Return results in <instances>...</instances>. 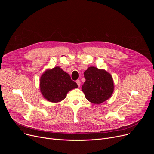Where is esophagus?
I'll list each match as a JSON object with an SVG mask.
<instances>
[{"label":"esophagus","mask_w":154,"mask_h":154,"mask_svg":"<svg viewBox=\"0 0 154 154\" xmlns=\"http://www.w3.org/2000/svg\"><path fill=\"white\" fill-rule=\"evenodd\" d=\"M76 83L77 84V85H78V86H79V87H80V81L79 80H77V81H76Z\"/></svg>","instance_id":"esophagus-1"}]
</instances>
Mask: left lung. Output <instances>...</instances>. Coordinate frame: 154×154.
<instances>
[{"mask_svg":"<svg viewBox=\"0 0 154 154\" xmlns=\"http://www.w3.org/2000/svg\"><path fill=\"white\" fill-rule=\"evenodd\" d=\"M84 74L85 82L82 90L88 101L100 104L110 98L114 92V82L110 73L92 66L88 67Z\"/></svg>","mask_w":154,"mask_h":154,"instance_id":"8db88e82","label":"left lung"}]
</instances>
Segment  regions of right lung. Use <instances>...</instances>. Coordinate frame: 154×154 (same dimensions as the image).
I'll return each mask as SVG.
<instances>
[{"label": "right lung", "mask_w": 154, "mask_h": 154, "mask_svg": "<svg viewBox=\"0 0 154 154\" xmlns=\"http://www.w3.org/2000/svg\"><path fill=\"white\" fill-rule=\"evenodd\" d=\"M40 91L44 98L52 103H58L66 97L67 93L78 87L70 75L57 66L47 69L40 78Z\"/></svg>", "instance_id": "1"}]
</instances>
